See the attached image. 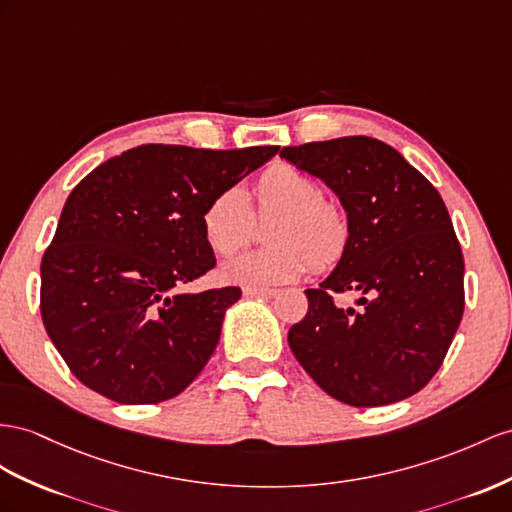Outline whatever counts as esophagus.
<instances>
[{
	"label": "esophagus",
	"mask_w": 512,
	"mask_h": 512,
	"mask_svg": "<svg viewBox=\"0 0 512 512\" xmlns=\"http://www.w3.org/2000/svg\"><path fill=\"white\" fill-rule=\"evenodd\" d=\"M246 298H272L277 296V290H268V287H244Z\"/></svg>",
	"instance_id": "34e87169"
}]
</instances>
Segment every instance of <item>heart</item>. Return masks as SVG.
<instances>
[{
    "instance_id": "1",
    "label": "heart",
    "mask_w": 512,
    "mask_h": 512,
    "mask_svg": "<svg viewBox=\"0 0 512 512\" xmlns=\"http://www.w3.org/2000/svg\"><path fill=\"white\" fill-rule=\"evenodd\" d=\"M255 214L269 218L264 238L270 246L229 259L220 274L227 283L268 287L296 281L313 266L326 270L344 257L350 242L346 209L326 199L322 183L290 164H274L255 183ZM207 246L220 257L238 253L255 231L253 209L240 188H225L201 214Z\"/></svg>"
}]
</instances>
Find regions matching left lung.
<instances>
[{
	"label": "left lung",
	"mask_w": 512,
	"mask_h": 512,
	"mask_svg": "<svg viewBox=\"0 0 512 512\" xmlns=\"http://www.w3.org/2000/svg\"><path fill=\"white\" fill-rule=\"evenodd\" d=\"M324 179L350 218V242L307 316L287 333L298 363L329 396L383 406L424 389L465 309V261L437 188L389 144L346 136L281 149ZM355 291L361 310L334 305Z\"/></svg>",
	"instance_id": "left-lung-1"
}]
</instances>
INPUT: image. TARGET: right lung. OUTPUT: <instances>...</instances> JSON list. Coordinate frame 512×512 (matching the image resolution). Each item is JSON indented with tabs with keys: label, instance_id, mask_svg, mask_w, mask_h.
I'll list each match as a JSON object with an SVG mask.
<instances>
[{
	"label": "right lung",
	"instance_id": "obj_1",
	"mask_svg": "<svg viewBox=\"0 0 512 512\" xmlns=\"http://www.w3.org/2000/svg\"><path fill=\"white\" fill-rule=\"evenodd\" d=\"M277 153L140 144L77 183L41 261L45 331L77 381L114 402L155 404L199 376L242 296L179 294L216 266L203 207Z\"/></svg>",
	"mask_w": 512,
	"mask_h": 512
}]
</instances>
